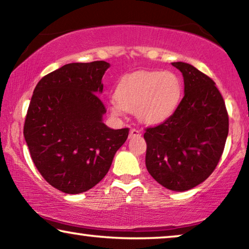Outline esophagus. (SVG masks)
<instances>
[{
    "label": "esophagus",
    "instance_id": "esophagus-1",
    "mask_svg": "<svg viewBox=\"0 0 249 249\" xmlns=\"http://www.w3.org/2000/svg\"><path fill=\"white\" fill-rule=\"evenodd\" d=\"M141 136V131L136 128L130 129V133H129V138H135V137H140Z\"/></svg>",
    "mask_w": 249,
    "mask_h": 249
}]
</instances>
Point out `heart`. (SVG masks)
Instances as JSON below:
<instances>
[{
	"label": "heart",
	"mask_w": 249,
	"mask_h": 249,
	"mask_svg": "<svg viewBox=\"0 0 249 249\" xmlns=\"http://www.w3.org/2000/svg\"><path fill=\"white\" fill-rule=\"evenodd\" d=\"M180 95V80L173 72H137L121 79L110 108L116 116L136 110L141 121L155 124L173 113Z\"/></svg>",
	"instance_id": "1"
}]
</instances>
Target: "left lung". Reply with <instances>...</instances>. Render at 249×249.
<instances>
[{"label":"left lung","mask_w":249,"mask_h":249,"mask_svg":"<svg viewBox=\"0 0 249 249\" xmlns=\"http://www.w3.org/2000/svg\"><path fill=\"white\" fill-rule=\"evenodd\" d=\"M185 94L169 118L144 130L146 166L164 188L189 190L215 170L224 152L229 120L223 95L208 75L185 62Z\"/></svg>","instance_id":"8db88e82"}]
</instances>
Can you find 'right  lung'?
<instances>
[{
    "mask_svg": "<svg viewBox=\"0 0 249 249\" xmlns=\"http://www.w3.org/2000/svg\"><path fill=\"white\" fill-rule=\"evenodd\" d=\"M110 68L106 61L69 63L42 78L33 91L24 135L42 177L66 194H81L100 182L129 128L110 129L98 92Z\"/></svg>",
    "mask_w": 249,
    "mask_h": 249,
    "instance_id": "right-lung-1",
    "label": "right lung"
}]
</instances>
